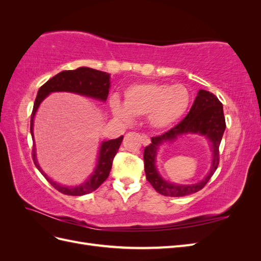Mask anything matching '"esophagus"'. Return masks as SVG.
Here are the masks:
<instances>
[{"label":"esophagus","instance_id":"esophagus-1","mask_svg":"<svg viewBox=\"0 0 261 261\" xmlns=\"http://www.w3.org/2000/svg\"><path fill=\"white\" fill-rule=\"evenodd\" d=\"M140 138H141V144L144 146H148L150 144V138L147 135H145V134H143Z\"/></svg>","mask_w":261,"mask_h":261}]
</instances>
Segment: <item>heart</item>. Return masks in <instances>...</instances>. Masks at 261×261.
<instances>
[{
	"label": "heart",
	"mask_w": 261,
	"mask_h": 261,
	"mask_svg": "<svg viewBox=\"0 0 261 261\" xmlns=\"http://www.w3.org/2000/svg\"><path fill=\"white\" fill-rule=\"evenodd\" d=\"M191 105V93L184 85L146 83L128 87L124 105L113 98L110 102L112 114L118 121L129 124L133 117L148 115L155 129H167L178 123Z\"/></svg>",
	"instance_id": "obj_1"
}]
</instances>
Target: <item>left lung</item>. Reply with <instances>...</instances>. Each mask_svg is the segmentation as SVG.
<instances>
[{
	"mask_svg": "<svg viewBox=\"0 0 261 261\" xmlns=\"http://www.w3.org/2000/svg\"><path fill=\"white\" fill-rule=\"evenodd\" d=\"M225 130V118L222 103L215 94L200 89L191 108V111L183 121L163 135L151 138V144L145 148L144 162L146 177L155 191L169 197H183L197 193L208 183L219 165V146ZM188 133H198L210 141L213 153L212 167L208 174L198 184L176 185L165 181L155 167L156 153L164 142H171L179 136Z\"/></svg>",
	"mask_w": 261,
	"mask_h": 261,
	"instance_id": "left-lung-1",
	"label": "left lung"
}]
</instances>
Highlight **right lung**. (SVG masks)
<instances>
[{
    "label": "right lung",
    "mask_w": 261,
    "mask_h": 261,
    "mask_svg": "<svg viewBox=\"0 0 261 261\" xmlns=\"http://www.w3.org/2000/svg\"><path fill=\"white\" fill-rule=\"evenodd\" d=\"M111 81H110V74L101 70L93 69L90 67H78L74 70H63L52 77L51 80L46 82L43 86L38 90L37 98L34 105L33 113H31L30 121V133L33 141L34 138V118L40 107L41 102L52 92H73L81 94L84 97H89L91 99H96L102 102H106L110 87H111ZM123 136L116 139L105 140L102 141L99 149L98 159L96 168H94L92 174L87 178L84 183L75 186L62 185L53 180L48 174H45L44 171L41 169L37 161L36 154V146L34 144L33 149V159L37 169L40 171L41 174L46 178V180L62 194L68 196H83L86 194L92 193L103 183L108 178L110 171L112 168V162L115 154L118 151V148L121 146Z\"/></svg>",
    "instance_id": "right-lung-1"
}]
</instances>
